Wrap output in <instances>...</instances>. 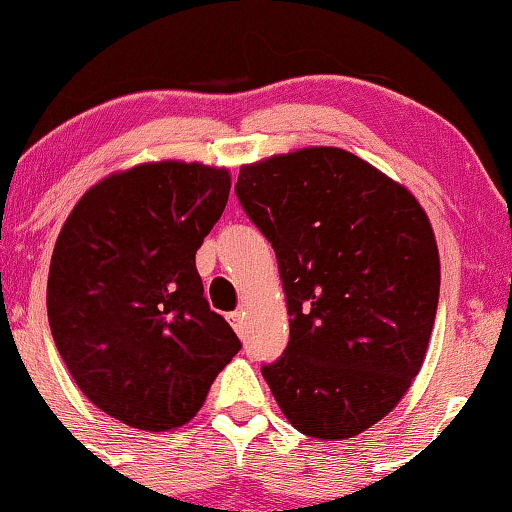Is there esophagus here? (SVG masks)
<instances>
[{
	"instance_id": "1",
	"label": "esophagus",
	"mask_w": 512,
	"mask_h": 512,
	"mask_svg": "<svg viewBox=\"0 0 512 512\" xmlns=\"http://www.w3.org/2000/svg\"><path fill=\"white\" fill-rule=\"evenodd\" d=\"M243 315H246V312H241V310L230 312V324L234 326V331L239 335L243 333V329H246V326H243Z\"/></svg>"
}]
</instances>
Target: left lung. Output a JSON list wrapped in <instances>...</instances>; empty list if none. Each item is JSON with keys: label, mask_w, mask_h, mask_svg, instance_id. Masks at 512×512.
<instances>
[{"label": "left lung", "mask_w": 512, "mask_h": 512, "mask_svg": "<svg viewBox=\"0 0 512 512\" xmlns=\"http://www.w3.org/2000/svg\"><path fill=\"white\" fill-rule=\"evenodd\" d=\"M243 211L276 250L289 342L262 365L296 430L349 439L421 370L439 303V250L407 188L363 158L310 147L243 165Z\"/></svg>", "instance_id": "left-lung-1"}]
</instances>
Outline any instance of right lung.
<instances>
[{
	"instance_id": "obj_1",
	"label": "right lung",
	"mask_w": 512,
	"mask_h": 512,
	"mask_svg": "<svg viewBox=\"0 0 512 512\" xmlns=\"http://www.w3.org/2000/svg\"><path fill=\"white\" fill-rule=\"evenodd\" d=\"M230 186L225 167L144 163L89 188L59 232L52 338L80 391L137 430L188 423L241 349L195 266Z\"/></svg>"
}]
</instances>
